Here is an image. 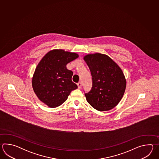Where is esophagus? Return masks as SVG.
<instances>
[{"label": "esophagus", "instance_id": "esophagus-1", "mask_svg": "<svg viewBox=\"0 0 159 159\" xmlns=\"http://www.w3.org/2000/svg\"><path fill=\"white\" fill-rule=\"evenodd\" d=\"M77 86H78V89H81V86H82V84H81V82H78V84H77Z\"/></svg>", "mask_w": 159, "mask_h": 159}]
</instances>
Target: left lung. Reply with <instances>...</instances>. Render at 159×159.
Listing matches in <instances>:
<instances>
[{
	"mask_svg": "<svg viewBox=\"0 0 159 159\" xmlns=\"http://www.w3.org/2000/svg\"><path fill=\"white\" fill-rule=\"evenodd\" d=\"M84 59L92 77L91 90L84 94L88 103L100 111L114 108L122 99L126 87L122 69L106 54H87Z\"/></svg>",
	"mask_w": 159,
	"mask_h": 159,
	"instance_id": "8db88e82",
	"label": "left lung"
}]
</instances>
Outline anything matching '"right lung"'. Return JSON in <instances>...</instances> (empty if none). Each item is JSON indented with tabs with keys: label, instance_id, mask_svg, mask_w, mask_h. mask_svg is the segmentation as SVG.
Here are the masks:
<instances>
[{
	"label": "right lung",
	"instance_id": "obj_1",
	"mask_svg": "<svg viewBox=\"0 0 159 159\" xmlns=\"http://www.w3.org/2000/svg\"><path fill=\"white\" fill-rule=\"evenodd\" d=\"M78 57L62 49L49 51L41 60L32 78V88L38 98L48 107H56L68 99L77 85L71 81L73 73L66 65Z\"/></svg>",
	"mask_w": 159,
	"mask_h": 159
}]
</instances>
